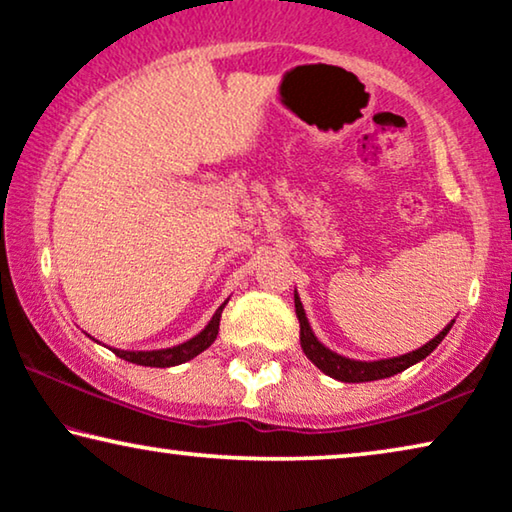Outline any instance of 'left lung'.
Masks as SVG:
<instances>
[{"label": "left lung", "instance_id": "1", "mask_svg": "<svg viewBox=\"0 0 512 512\" xmlns=\"http://www.w3.org/2000/svg\"><path fill=\"white\" fill-rule=\"evenodd\" d=\"M294 308H296V317H299L301 324V347L303 354L310 358L312 363L317 365L324 375H329L338 381H345V384H361V381H377V379H386L398 375V372L411 368V365L423 361L425 356H430L434 349L441 345V340L446 338L448 331L453 329L455 319L446 326L439 335H434L430 342H425L423 347H418L416 352L402 354V356H393V358H381V361H356V358H347L331 352L329 347L322 345L317 340V335L312 333L308 317H305L303 303L299 299V294H294Z\"/></svg>", "mask_w": 512, "mask_h": 512}]
</instances>
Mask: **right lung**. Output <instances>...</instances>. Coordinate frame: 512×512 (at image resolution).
<instances>
[{
    "instance_id": "add662e5",
    "label": "right lung",
    "mask_w": 512,
    "mask_h": 512,
    "mask_svg": "<svg viewBox=\"0 0 512 512\" xmlns=\"http://www.w3.org/2000/svg\"><path fill=\"white\" fill-rule=\"evenodd\" d=\"M225 305H227V301L220 305L216 312H213L211 322L204 326V329L197 333L195 338L181 342V345H174L167 349H147V352H131V349H112V347L110 349L119 358H124V361L135 363V365H144V368H172V365H181V363L190 361V358H195L197 354H202L204 349L213 345V340H216L218 329H220V315H223Z\"/></svg>"
}]
</instances>
